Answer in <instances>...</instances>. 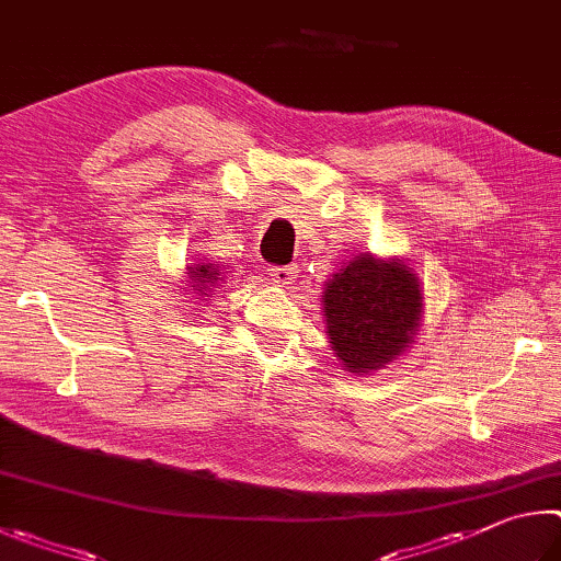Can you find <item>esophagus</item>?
I'll return each instance as SVG.
<instances>
[{"label":"esophagus","mask_w":561,"mask_h":561,"mask_svg":"<svg viewBox=\"0 0 561 561\" xmlns=\"http://www.w3.org/2000/svg\"><path fill=\"white\" fill-rule=\"evenodd\" d=\"M271 275H273V280L278 283V286H290V283L296 280V275H298V265H273Z\"/></svg>","instance_id":"34e87169"}]
</instances>
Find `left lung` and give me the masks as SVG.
I'll return each mask as SVG.
<instances>
[{"instance_id":"1","label":"left lung","mask_w":561,"mask_h":561,"mask_svg":"<svg viewBox=\"0 0 561 561\" xmlns=\"http://www.w3.org/2000/svg\"><path fill=\"white\" fill-rule=\"evenodd\" d=\"M322 306L342 365L350 371H369L409 347L421 318V290L404 263L357 255L332 275Z\"/></svg>"}]
</instances>
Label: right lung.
I'll list each match as a JSON object with an SVG mask.
<instances>
[{
  "label": "right lung",
  "instance_id": "obj_1",
  "mask_svg": "<svg viewBox=\"0 0 561 561\" xmlns=\"http://www.w3.org/2000/svg\"><path fill=\"white\" fill-rule=\"evenodd\" d=\"M190 273H192L194 286H204V288H199L202 296L209 298V290H211V288H206V286H211V283L219 280V273H216V271L211 268V265H196V268H190ZM194 290H196V288H194Z\"/></svg>",
  "mask_w": 561,
  "mask_h": 561
}]
</instances>
